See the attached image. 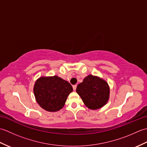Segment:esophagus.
<instances>
[{
  "mask_svg": "<svg viewBox=\"0 0 147 147\" xmlns=\"http://www.w3.org/2000/svg\"><path fill=\"white\" fill-rule=\"evenodd\" d=\"M76 87H77V85H73V90H74V91H75V90H76Z\"/></svg>",
  "mask_w": 147,
  "mask_h": 147,
  "instance_id": "obj_1",
  "label": "esophagus"
}]
</instances>
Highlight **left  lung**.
I'll use <instances>...</instances> for the list:
<instances>
[{"mask_svg": "<svg viewBox=\"0 0 147 147\" xmlns=\"http://www.w3.org/2000/svg\"><path fill=\"white\" fill-rule=\"evenodd\" d=\"M76 92L87 107L96 110L107 104L110 89L104 80L90 74L78 85Z\"/></svg>", "mask_w": 147, "mask_h": 147, "instance_id": "8db88e82", "label": "left lung"}]
</instances>
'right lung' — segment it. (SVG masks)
<instances>
[{
  "instance_id": "right-lung-1",
  "label": "right lung",
  "mask_w": 147,
  "mask_h": 147,
  "mask_svg": "<svg viewBox=\"0 0 147 147\" xmlns=\"http://www.w3.org/2000/svg\"><path fill=\"white\" fill-rule=\"evenodd\" d=\"M73 90L69 83L57 76L40 77L33 88L37 103L49 112L58 111L63 107Z\"/></svg>"
}]
</instances>
